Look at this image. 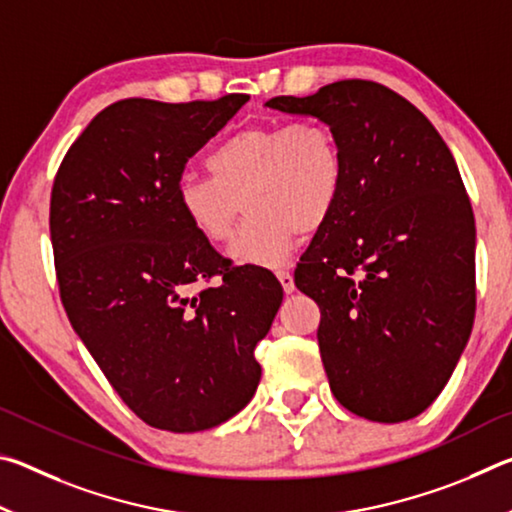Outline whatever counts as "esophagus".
<instances>
[{"label":"esophagus","instance_id":"1","mask_svg":"<svg viewBox=\"0 0 512 512\" xmlns=\"http://www.w3.org/2000/svg\"><path fill=\"white\" fill-rule=\"evenodd\" d=\"M277 280H280L284 293H293L296 291V282H293V275L289 271H277Z\"/></svg>","mask_w":512,"mask_h":512}]
</instances>
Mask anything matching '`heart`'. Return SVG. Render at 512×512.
Masks as SVG:
<instances>
[{
	"mask_svg": "<svg viewBox=\"0 0 512 512\" xmlns=\"http://www.w3.org/2000/svg\"><path fill=\"white\" fill-rule=\"evenodd\" d=\"M207 171L178 178L180 214L196 235L223 244L244 203L250 219L228 255L262 268L282 266L302 230L314 232L332 216L345 183L339 140L320 121L241 128L207 155Z\"/></svg>",
	"mask_w": 512,
	"mask_h": 512,
	"instance_id": "heart-1",
	"label": "heart"
}]
</instances>
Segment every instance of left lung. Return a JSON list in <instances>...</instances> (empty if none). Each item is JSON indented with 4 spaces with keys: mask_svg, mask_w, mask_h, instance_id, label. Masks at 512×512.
I'll use <instances>...</instances> for the list:
<instances>
[{
    "mask_svg": "<svg viewBox=\"0 0 512 512\" xmlns=\"http://www.w3.org/2000/svg\"><path fill=\"white\" fill-rule=\"evenodd\" d=\"M266 108L339 140L345 183L296 268L320 307L329 388L372 422L429 409L474 325L476 230L461 173L431 121L372 81H336Z\"/></svg>",
    "mask_w": 512,
    "mask_h": 512,
    "instance_id": "8db88e82",
    "label": "left lung"
}]
</instances>
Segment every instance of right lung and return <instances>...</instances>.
<instances>
[{"mask_svg":"<svg viewBox=\"0 0 512 512\" xmlns=\"http://www.w3.org/2000/svg\"><path fill=\"white\" fill-rule=\"evenodd\" d=\"M250 97L101 110L65 155L49 230L69 323L137 418L192 433L253 400L255 345L282 305V284L230 266L189 228L176 183L201 146ZM220 275L198 294L196 281Z\"/></svg>","mask_w":512,"mask_h":512,"instance_id":"1","label":"right lung"}]
</instances>
